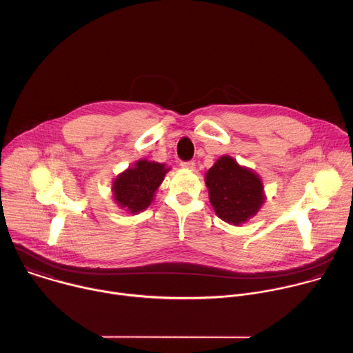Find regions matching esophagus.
I'll return each instance as SVG.
<instances>
[{
  "instance_id": "obj_1",
  "label": "esophagus",
  "mask_w": 353,
  "mask_h": 353,
  "mask_svg": "<svg viewBox=\"0 0 353 353\" xmlns=\"http://www.w3.org/2000/svg\"><path fill=\"white\" fill-rule=\"evenodd\" d=\"M180 166H181V168H184V169H190V170H192V169L195 168V162H194V161L181 162V163H180Z\"/></svg>"
}]
</instances>
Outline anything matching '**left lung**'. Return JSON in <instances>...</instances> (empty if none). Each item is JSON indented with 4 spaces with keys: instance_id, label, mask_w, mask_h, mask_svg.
Segmentation results:
<instances>
[{
    "instance_id": "8db88e82",
    "label": "left lung",
    "mask_w": 353,
    "mask_h": 353,
    "mask_svg": "<svg viewBox=\"0 0 353 353\" xmlns=\"http://www.w3.org/2000/svg\"><path fill=\"white\" fill-rule=\"evenodd\" d=\"M205 184L216 215L234 226L253 218L265 201L260 176L230 157L215 162L205 174Z\"/></svg>"
}]
</instances>
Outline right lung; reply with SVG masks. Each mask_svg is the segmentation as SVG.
I'll return each mask as SVG.
<instances>
[{"label": "right lung", "mask_w": 353, "mask_h": 353, "mask_svg": "<svg viewBox=\"0 0 353 353\" xmlns=\"http://www.w3.org/2000/svg\"><path fill=\"white\" fill-rule=\"evenodd\" d=\"M169 170L170 168L166 165L152 161L135 162L132 168L120 173L113 181L112 191L116 204L134 215L146 210Z\"/></svg>", "instance_id": "obj_1"}]
</instances>
